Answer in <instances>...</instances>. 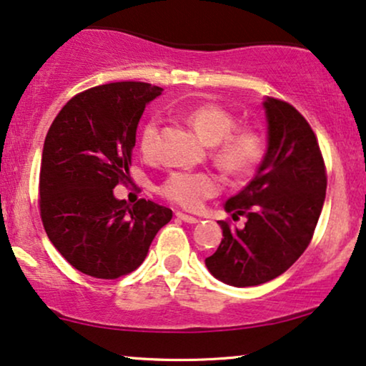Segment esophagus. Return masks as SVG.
I'll list each match as a JSON object with an SVG mask.
<instances>
[{
    "mask_svg": "<svg viewBox=\"0 0 366 366\" xmlns=\"http://www.w3.org/2000/svg\"><path fill=\"white\" fill-rule=\"evenodd\" d=\"M175 216H177V219L184 221V223H191V224H194V223H199L197 217L189 216V214H186V212H180V211H177V212H175Z\"/></svg>",
    "mask_w": 366,
    "mask_h": 366,
    "instance_id": "esophagus-1",
    "label": "esophagus"
}]
</instances>
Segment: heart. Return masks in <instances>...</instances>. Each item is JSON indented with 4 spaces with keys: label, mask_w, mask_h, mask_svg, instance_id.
<instances>
[{
    "label": "heart",
    "mask_w": 366,
    "mask_h": 366,
    "mask_svg": "<svg viewBox=\"0 0 366 366\" xmlns=\"http://www.w3.org/2000/svg\"><path fill=\"white\" fill-rule=\"evenodd\" d=\"M184 119L202 138V142L211 145V159L226 175L242 177L252 172L260 162L265 150V138L255 128H237V118L223 106L212 103L192 106L184 113ZM157 135L159 119L152 117L143 123L138 137L142 154H154ZM159 191L174 204L189 211H197L206 199L219 192V180L211 172L174 170L160 184Z\"/></svg>",
    "instance_id": "1"
}]
</instances>
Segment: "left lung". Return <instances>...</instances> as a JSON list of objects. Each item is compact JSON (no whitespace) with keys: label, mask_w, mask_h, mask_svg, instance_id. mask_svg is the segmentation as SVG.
I'll return each mask as SVG.
<instances>
[{"label":"left lung","mask_w":366,"mask_h":366,"mask_svg":"<svg viewBox=\"0 0 366 366\" xmlns=\"http://www.w3.org/2000/svg\"><path fill=\"white\" fill-rule=\"evenodd\" d=\"M268 149L257 175L224 209L238 229L217 221L223 239L206 267L217 280L234 287L260 285L290 268L311 243L326 197V167L307 119L282 99L263 101Z\"/></svg>","instance_id":"8db88e82"}]
</instances>
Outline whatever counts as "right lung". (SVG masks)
I'll return each instance as SVG.
<instances>
[{"label":"right lung","instance_id":"1","mask_svg":"<svg viewBox=\"0 0 366 366\" xmlns=\"http://www.w3.org/2000/svg\"><path fill=\"white\" fill-rule=\"evenodd\" d=\"M162 94L147 82H109L76 94L50 124L41 152L40 216L59 253L82 274L118 279L142 265L169 207L129 206L113 189L129 175L137 127Z\"/></svg>","mask_w":366,"mask_h":366}]
</instances>
